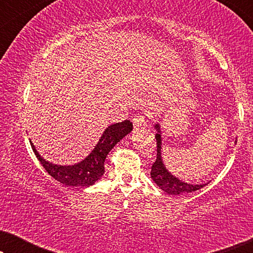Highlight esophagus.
<instances>
[{
    "label": "esophagus",
    "instance_id": "1",
    "mask_svg": "<svg viewBox=\"0 0 253 253\" xmlns=\"http://www.w3.org/2000/svg\"><path fill=\"white\" fill-rule=\"evenodd\" d=\"M132 122H133L134 127H141V126H146V120H145V117L141 115L134 116L132 119Z\"/></svg>",
    "mask_w": 253,
    "mask_h": 253
}]
</instances>
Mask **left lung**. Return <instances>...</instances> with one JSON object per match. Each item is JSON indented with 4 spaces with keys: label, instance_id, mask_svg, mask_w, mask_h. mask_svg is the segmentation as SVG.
<instances>
[{
    "label": "left lung",
    "instance_id": "1",
    "mask_svg": "<svg viewBox=\"0 0 253 253\" xmlns=\"http://www.w3.org/2000/svg\"><path fill=\"white\" fill-rule=\"evenodd\" d=\"M155 129H157V160L152 165L151 177L153 181L157 183V185L165 192L169 195H181V193H190L197 190L202 189L206 184H190V183L182 182L175 176H172L167 169H166L164 162H162L161 157V131L160 126L155 124Z\"/></svg>",
    "mask_w": 253,
    "mask_h": 253
}]
</instances>
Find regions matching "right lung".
<instances>
[{
	"instance_id": "obj_1",
	"label": "right lung",
	"mask_w": 253,
	"mask_h": 253,
	"mask_svg": "<svg viewBox=\"0 0 253 253\" xmlns=\"http://www.w3.org/2000/svg\"><path fill=\"white\" fill-rule=\"evenodd\" d=\"M132 131V123L129 120L112 124L102 133L98 144L87 158L74 166H57L49 164L38 153L32 141H30L34 154L42 167L51 177L64 185L89 186L93 185L105 174V160L112 148Z\"/></svg>"
}]
</instances>
